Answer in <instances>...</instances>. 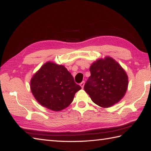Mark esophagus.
Returning <instances> with one entry per match:
<instances>
[{
  "label": "esophagus",
  "mask_w": 151,
  "mask_h": 151,
  "mask_svg": "<svg viewBox=\"0 0 151 151\" xmlns=\"http://www.w3.org/2000/svg\"><path fill=\"white\" fill-rule=\"evenodd\" d=\"M84 84H85V82L84 81H82L81 84H80V86H81L82 88H83L84 86Z\"/></svg>",
  "instance_id": "esophagus-1"
}]
</instances>
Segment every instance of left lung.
Masks as SVG:
<instances>
[{"mask_svg": "<svg viewBox=\"0 0 151 151\" xmlns=\"http://www.w3.org/2000/svg\"><path fill=\"white\" fill-rule=\"evenodd\" d=\"M91 75L84 90L94 103L108 108L119 102L128 86V77L124 69L111 57L100 58L90 67Z\"/></svg>", "mask_w": 151, "mask_h": 151, "instance_id": "left-lung-1", "label": "left lung"}]
</instances>
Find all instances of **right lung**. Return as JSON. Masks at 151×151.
I'll use <instances>...</instances> for the list:
<instances>
[{
    "label": "right lung",
    "instance_id": "right-lung-1",
    "mask_svg": "<svg viewBox=\"0 0 151 151\" xmlns=\"http://www.w3.org/2000/svg\"><path fill=\"white\" fill-rule=\"evenodd\" d=\"M30 87L35 99L54 111L67 108L81 89L65 66L51 61L44 63L32 76Z\"/></svg>",
    "mask_w": 151,
    "mask_h": 151
}]
</instances>
